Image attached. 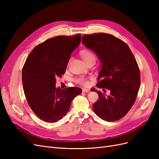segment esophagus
Listing matches in <instances>:
<instances>
[{
	"mask_svg": "<svg viewBox=\"0 0 159 159\" xmlns=\"http://www.w3.org/2000/svg\"><path fill=\"white\" fill-rule=\"evenodd\" d=\"M82 91L83 92H85V93H88L90 91V90L89 89H86V88H82Z\"/></svg>",
	"mask_w": 159,
	"mask_h": 159,
	"instance_id": "34e87169",
	"label": "esophagus"
}]
</instances>
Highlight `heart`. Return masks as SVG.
I'll return each mask as SVG.
<instances>
[{
	"label": "heart",
	"instance_id": "b5f03b06",
	"mask_svg": "<svg viewBox=\"0 0 159 159\" xmlns=\"http://www.w3.org/2000/svg\"><path fill=\"white\" fill-rule=\"evenodd\" d=\"M80 54L85 62H87L89 60H91L95 61V56L94 54V53L89 50H87V49L82 50L80 52ZM74 81L75 83L82 85H88L89 84V81L88 78H85L84 76H80V77H78V78H76L74 80Z\"/></svg>",
	"mask_w": 159,
	"mask_h": 159
}]
</instances>
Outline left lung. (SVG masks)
I'll list each match as a JSON object with an SVG mask.
<instances>
[{"mask_svg":"<svg viewBox=\"0 0 159 159\" xmlns=\"http://www.w3.org/2000/svg\"><path fill=\"white\" fill-rule=\"evenodd\" d=\"M82 42L97 54L102 63L96 86L110 90L107 96L91 89L99 95L93 105L94 112L104 121H117L131 109L140 88V70L135 57L126 43L109 34H85Z\"/></svg>","mask_w":159,"mask_h":159,"instance_id":"left-lung-1","label":"left lung"}]
</instances>
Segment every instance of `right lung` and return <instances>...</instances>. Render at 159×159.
I'll return each instance as SVG.
<instances>
[{
    "instance_id": "right-lung-1",
    "label": "right lung",
    "mask_w": 159,
    "mask_h": 159,
    "mask_svg": "<svg viewBox=\"0 0 159 159\" xmlns=\"http://www.w3.org/2000/svg\"><path fill=\"white\" fill-rule=\"evenodd\" d=\"M81 35L57 36L39 44L28 55L22 68L23 89L32 111L42 121L55 123L68 112L71 101L81 93L77 87L56 88V78L65 74Z\"/></svg>"
}]
</instances>
